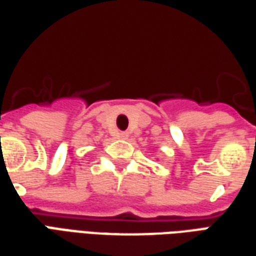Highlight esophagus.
Listing matches in <instances>:
<instances>
[{"label":"esophagus","instance_id":"esophagus-1","mask_svg":"<svg viewBox=\"0 0 256 256\" xmlns=\"http://www.w3.org/2000/svg\"><path fill=\"white\" fill-rule=\"evenodd\" d=\"M118 138H120V140H128V133H126V132H120V133H118Z\"/></svg>","mask_w":256,"mask_h":256}]
</instances>
